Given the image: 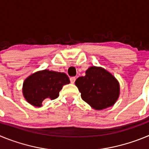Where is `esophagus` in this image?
Wrapping results in <instances>:
<instances>
[{
	"label": "esophagus",
	"instance_id": "esophagus-1",
	"mask_svg": "<svg viewBox=\"0 0 149 149\" xmlns=\"http://www.w3.org/2000/svg\"><path fill=\"white\" fill-rule=\"evenodd\" d=\"M75 80H76V77H70V81L72 84H74V83L75 82Z\"/></svg>",
	"mask_w": 149,
	"mask_h": 149
}]
</instances>
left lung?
Segmentation results:
<instances>
[{
  "instance_id": "1",
  "label": "left lung",
  "mask_w": 149,
  "mask_h": 149,
  "mask_svg": "<svg viewBox=\"0 0 149 149\" xmlns=\"http://www.w3.org/2000/svg\"><path fill=\"white\" fill-rule=\"evenodd\" d=\"M75 85L82 99L95 110H101L113 106L119 96L118 81L101 67H89L86 75L76 80Z\"/></svg>"
}]
</instances>
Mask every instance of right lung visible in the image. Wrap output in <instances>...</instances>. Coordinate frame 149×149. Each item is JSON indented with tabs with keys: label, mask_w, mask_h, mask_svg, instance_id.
Masks as SVG:
<instances>
[{
	"label": "right lung",
	"mask_w": 149,
	"mask_h": 149,
	"mask_svg": "<svg viewBox=\"0 0 149 149\" xmlns=\"http://www.w3.org/2000/svg\"><path fill=\"white\" fill-rule=\"evenodd\" d=\"M69 83V78L65 73L47 69L39 71L24 81V97L30 104L41 107L45 99L57 98L63 86Z\"/></svg>",
	"instance_id": "add662e5"
}]
</instances>
